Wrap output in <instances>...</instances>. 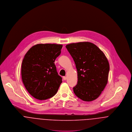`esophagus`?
<instances>
[{"label":"esophagus","mask_w":132,"mask_h":132,"mask_svg":"<svg viewBox=\"0 0 132 132\" xmlns=\"http://www.w3.org/2000/svg\"><path fill=\"white\" fill-rule=\"evenodd\" d=\"M63 78L64 79V80H66L67 77H66V76H63Z\"/></svg>","instance_id":"1"}]
</instances>
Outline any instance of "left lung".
Returning a JSON list of instances; mask_svg holds the SVG:
<instances>
[{"instance_id": "1", "label": "left lung", "mask_w": 132, "mask_h": 132, "mask_svg": "<svg viewBox=\"0 0 132 132\" xmlns=\"http://www.w3.org/2000/svg\"><path fill=\"white\" fill-rule=\"evenodd\" d=\"M77 71L78 81L73 87L75 95L85 101L96 99L108 81L109 64L104 54L95 44L82 42L68 44Z\"/></svg>"}]
</instances>
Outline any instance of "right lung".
<instances>
[{
  "mask_svg": "<svg viewBox=\"0 0 132 132\" xmlns=\"http://www.w3.org/2000/svg\"><path fill=\"white\" fill-rule=\"evenodd\" d=\"M63 45L38 44L32 46L23 60L21 75L23 84L35 99L43 100L58 92L62 78L57 71L55 61Z\"/></svg>",
  "mask_w": 132,
  "mask_h": 132,
  "instance_id": "1",
  "label": "right lung"
}]
</instances>
